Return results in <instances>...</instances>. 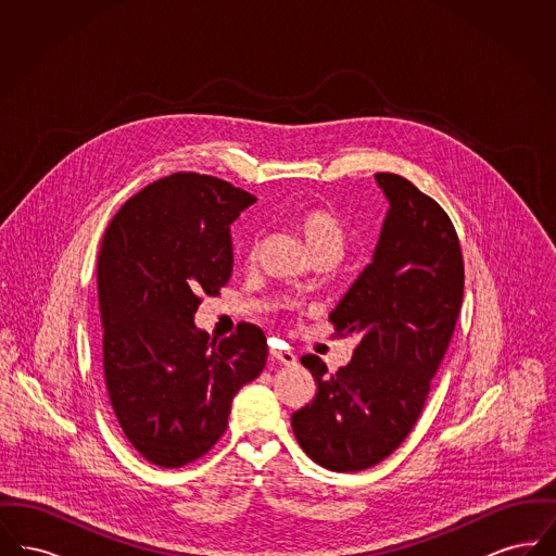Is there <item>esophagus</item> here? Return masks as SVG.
Instances as JSON below:
<instances>
[{
    "mask_svg": "<svg viewBox=\"0 0 556 556\" xmlns=\"http://www.w3.org/2000/svg\"><path fill=\"white\" fill-rule=\"evenodd\" d=\"M270 358L277 361V363H281V365H288V367L295 365V361H298L291 350H277V348L270 350Z\"/></svg>",
    "mask_w": 556,
    "mask_h": 556,
    "instance_id": "obj_1",
    "label": "esophagus"
}]
</instances>
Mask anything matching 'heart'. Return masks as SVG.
Returning <instances> with one entry per match:
<instances>
[{"instance_id": "b5f03b06", "label": "heart", "mask_w": 556, "mask_h": 556, "mask_svg": "<svg viewBox=\"0 0 556 556\" xmlns=\"http://www.w3.org/2000/svg\"><path fill=\"white\" fill-rule=\"evenodd\" d=\"M293 227L308 243V248L318 254L331 252L340 254L344 248L345 231L338 214L318 204H304L293 212ZM254 245L250 248V258H254Z\"/></svg>"}]
</instances>
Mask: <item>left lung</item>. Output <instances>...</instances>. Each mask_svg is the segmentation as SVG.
<instances>
[{
    "label": "left lung",
    "instance_id": "left-lung-1",
    "mask_svg": "<svg viewBox=\"0 0 556 556\" xmlns=\"http://www.w3.org/2000/svg\"><path fill=\"white\" fill-rule=\"evenodd\" d=\"M375 179L390 211L370 265L329 315L336 336L358 344L331 375L315 354L300 358L317 394L291 415L302 450L340 473L381 463L410 433L463 304V252L448 214L400 175Z\"/></svg>",
    "mask_w": 556,
    "mask_h": 556
}]
</instances>
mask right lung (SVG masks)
<instances>
[{"mask_svg": "<svg viewBox=\"0 0 556 556\" xmlns=\"http://www.w3.org/2000/svg\"><path fill=\"white\" fill-rule=\"evenodd\" d=\"M256 198L223 179L175 173L137 191L98 258L108 397L132 448L164 469L204 456L239 390L265 369V333L241 323L216 340L193 325L202 295L233 270L231 223Z\"/></svg>", "mask_w": 556, "mask_h": 556, "instance_id": "right-lung-1", "label": "right lung"}]
</instances>
